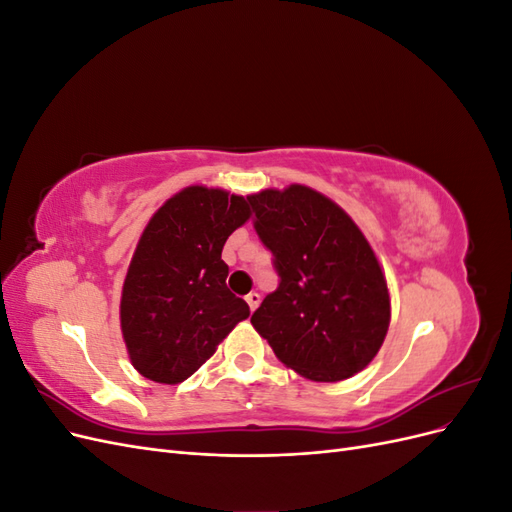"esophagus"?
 <instances>
[{"instance_id":"1","label":"esophagus","mask_w":512,"mask_h":512,"mask_svg":"<svg viewBox=\"0 0 512 512\" xmlns=\"http://www.w3.org/2000/svg\"><path fill=\"white\" fill-rule=\"evenodd\" d=\"M245 301H247V305H250V309L254 312V309H256L258 303H260V294H258V292H250V294H247V297H245Z\"/></svg>"}]
</instances>
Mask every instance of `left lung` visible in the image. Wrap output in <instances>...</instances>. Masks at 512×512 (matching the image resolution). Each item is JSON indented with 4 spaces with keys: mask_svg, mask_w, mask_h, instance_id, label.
<instances>
[{
    "mask_svg": "<svg viewBox=\"0 0 512 512\" xmlns=\"http://www.w3.org/2000/svg\"><path fill=\"white\" fill-rule=\"evenodd\" d=\"M273 254L277 288L254 329L297 374L337 382L359 374L389 331L391 301L374 250L333 200L305 185L247 196Z\"/></svg>",
    "mask_w": 512,
    "mask_h": 512,
    "instance_id": "obj_1",
    "label": "left lung"
}]
</instances>
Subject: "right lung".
Instances as JSON below:
<instances>
[{
	"label": "right lung",
	"instance_id": "obj_1",
	"mask_svg": "<svg viewBox=\"0 0 512 512\" xmlns=\"http://www.w3.org/2000/svg\"><path fill=\"white\" fill-rule=\"evenodd\" d=\"M250 218L247 198L192 185L158 209L121 294V331L138 374L177 384L215 352L250 307L226 286V239Z\"/></svg>",
	"mask_w": 512,
	"mask_h": 512
}]
</instances>
